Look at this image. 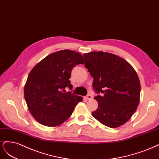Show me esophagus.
Listing matches in <instances>:
<instances>
[{
	"label": "esophagus",
	"instance_id": "obj_1",
	"mask_svg": "<svg viewBox=\"0 0 159 159\" xmlns=\"http://www.w3.org/2000/svg\"><path fill=\"white\" fill-rule=\"evenodd\" d=\"M85 98L87 100H91L92 98H93V96L90 94H88L85 96Z\"/></svg>",
	"mask_w": 159,
	"mask_h": 159
}]
</instances>
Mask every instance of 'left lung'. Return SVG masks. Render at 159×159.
<instances>
[{"label":"left lung","instance_id":"8db88e82","mask_svg":"<svg viewBox=\"0 0 159 159\" xmlns=\"http://www.w3.org/2000/svg\"><path fill=\"white\" fill-rule=\"evenodd\" d=\"M83 56L98 94L94 97L98 108L92 115L111 128L124 124L139 103L141 86L135 70L127 61L112 53L93 52Z\"/></svg>","mask_w":159,"mask_h":159}]
</instances>
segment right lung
I'll return each mask as SVG.
<instances>
[{
	"instance_id": "obj_1",
	"label": "right lung",
	"mask_w": 159,
	"mask_h": 159,
	"mask_svg": "<svg viewBox=\"0 0 159 159\" xmlns=\"http://www.w3.org/2000/svg\"><path fill=\"white\" fill-rule=\"evenodd\" d=\"M83 56L72 50H61L48 55L40 61L28 76L24 86V98L30 113L41 124L59 125L72 115L83 98L70 92L69 80L76 65L83 64Z\"/></svg>"
}]
</instances>
